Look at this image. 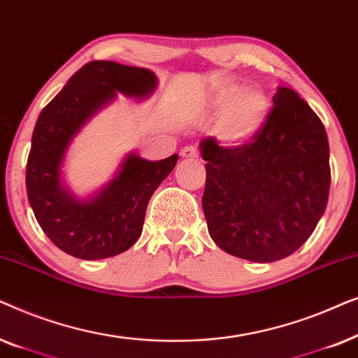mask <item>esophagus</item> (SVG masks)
<instances>
[{
    "instance_id": "1",
    "label": "esophagus",
    "mask_w": 358,
    "mask_h": 358,
    "mask_svg": "<svg viewBox=\"0 0 358 358\" xmlns=\"http://www.w3.org/2000/svg\"><path fill=\"white\" fill-rule=\"evenodd\" d=\"M180 156L185 159H195V158H199V150L192 145H187L180 150Z\"/></svg>"
}]
</instances>
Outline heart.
I'll return each instance as SVG.
<instances>
[{
	"label": "heart",
	"instance_id": "1",
	"mask_svg": "<svg viewBox=\"0 0 358 358\" xmlns=\"http://www.w3.org/2000/svg\"><path fill=\"white\" fill-rule=\"evenodd\" d=\"M210 106L224 110L220 119V134L228 141H241L262 125L268 110L267 96L259 87H243L227 83L212 94Z\"/></svg>",
	"mask_w": 358,
	"mask_h": 358
}]
</instances>
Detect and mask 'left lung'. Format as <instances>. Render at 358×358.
<instances>
[{"mask_svg": "<svg viewBox=\"0 0 358 358\" xmlns=\"http://www.w3.org/2000/svg\"><path fill=\"white\" fill-rule=\"evenodd\" d=\"M202 197L208 233L231 256L273 262L306 243L324 213L331 187L329 141L298 92L278 87L261 129L223 148L208 136Z\"/></svg>", "mask_w": 358, "mask_h": 358, "instance_id": "8db88e82", "label": "left lung"}]
</instances>
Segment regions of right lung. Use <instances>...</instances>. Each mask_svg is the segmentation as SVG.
Segmentation results:
<instances>
[{
	"mask_svg": "<svg viewBox=\"0 0 358 358\" xmlns=\"http://www.w3.org/2000/svg\"><path fill=\"white\" fill-rule=\"evenodd\" d=\"M156 76L146 68L115 62H90L43 107L27 158L29 203L48 239L73 257L94 261L127 251L140 238L146 207L179 156L148 161L130 153L120 173L96 195L80 200L62 184L65 151L83 125L117 92L148 97Z\"/></svg>",
	"mask_w": 358,
	"mask_h": 358,
	"instance_id": "1",
	"label": "right lung"
}]
</instances>
